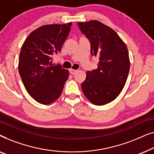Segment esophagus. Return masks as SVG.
Instances as JSON below:
<instances>
[{
	"label": "esophagus",
	"instance_id": "esophagus-1",
	"mask_svg": "<svg viewBox=\"0 0 154 154\" xmlns=\"http://www.w3.org/2000/svg\"><path fill=\"white\" fill-rule=\"evenodd\" d=\"M76 72H77V70H74V69H70V70H69V73L72 75H74Z\"/></svg>",
	"mask_w": 154,
	"mask_h": 154
}]
</instances>
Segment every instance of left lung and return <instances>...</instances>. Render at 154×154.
<instances>
[{"label": "left lung", "mask_w": 154, "mask_h": 154, "mask_svg": "<svg viewBox=\"0 0 154 154\" xmlns=\"http://www.w3.org/2000/svg\"><path fill=\"white\" fill-rule=\"evenodd\" d=\"M77 24L89 40L91 55L99 57L97 69L88 71L82 90L92 104L102 106L115 100L125 85L130 66L128 48L112 29L100 22Z\"/></svg>", "instance_id": "obj_1"}]
</instances>
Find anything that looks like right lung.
<instances>
[{
  "mask_svg": "<svg viewBox=\"0 0 154 154\" xmlns=\"http://www.w3.org/2000/svg\"><path fill=\"white\" fill-rule=\"evenodd\" d=\"M72 24L44 25L31 32L23 44L19 57V73L31 97L49 104L60 97L69 73L52 57L61 51Z\"/></svg>",
  "mask_w": 154,
  "mask_h": 154,
  "instance_id": "right-lung-1",
  "label": "right lung"
}]
</instances>
